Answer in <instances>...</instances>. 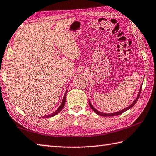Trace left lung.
I'll return each instance as SVG.
<instances>
[{"instance_id": "obj_1", "label": "left lung", "mask_w": 156, "mask_h": 156, "mask_svg": "<svg viewBox=\"0 0 156 156\" xmlns=\"http://www.w3.org/2000/svg\"><path fill=\"white\" fill-rule=\"evenodd\" d=\"M141 87H142V85H141V87H140V90H139V93H138V94H137V98H136V99L134 100V101L131 103V104L129 105V106H128V107H126L125 109H122V110H121V111H119V112H114V113H103V112H99V111H98V109H96L93 106V105L91 104V101H89V105H90V107H91V108L94 111V112L95 113H97L98 114V115H101V116H103V117H107V116H116V115H120V114H122V113H123V112H125L126 111H127V110H128V109H131V107H132L135 104H136V102L137 101V100H138V99H139V98H140V93H141Z\"/></svg>"}]
</instances>
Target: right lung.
Wrapping results in <instances>:
<instances>
[{
  "instance_id": "add662e5",
  "label": "right lung",
  "mask_w": 156,
  "mask_h": 156,
  "mask_svg": "<svg viewBox=\"0 0 156 156\" xmlns=\"http://www.w3.org/2000/svg\"><path fill=\"white\" fill-rule=\"evenodd\" d=\"M67 89L66 90V91H65V95H64V97H63V101H62V102H61V104L60 105V106L58 107V108L57 109V110L55 111V112H53V113H51V114H49V115H44V116H43L42 117V118H47V117H53V116H55V115H56L57 114H58V113H59L62 110V109L64 107V106H65V100H66V95H67Z\"/></svg>"
}]
</instances>
